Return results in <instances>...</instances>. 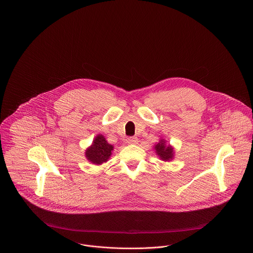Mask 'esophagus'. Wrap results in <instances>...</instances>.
<instances>
[{
  "label": "esophagus",
  "mask_w": 253,
  "mask_h": 253,
  "mask_svg": "<svg viewBox=\"0 0 253 253\" xmlns=\"http://www.w3.org/2000/svg\"><path fill=\"white\" fill-rule=\"evenodd\" d=\"M127 142H128L129 144H137L138 138H137V137H129L128 140H127Z\"/></svg>",
  "instance_id": "esophagus-1"
}]
</instances>
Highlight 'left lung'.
<instances>
[{"mask_svg": "<svg viewBox=\"0 0 253 253\" xmlns=\"http://www.w3.org/2000/svg\"><path fill=\"white\" fill-rule=\"evenodd\" d=\"M155 151L156 154L160 157L163 161H170L174 157V150L172 146L166 145V141L164 139H161L160 142L155 145Z\"/></svg>", "mask_w": 253, "mask_h": 253, "instance_id": "1", "label": "left lung"}]
</instances>
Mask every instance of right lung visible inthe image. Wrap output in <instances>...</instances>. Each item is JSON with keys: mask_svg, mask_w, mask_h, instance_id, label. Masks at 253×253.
Instances as JSON below:
<instances>
[{"mask_svg": "<svg viewBox=\"0 0 253 253\" xmlns=\"http://www.w3.org/2000/svg\"><path fill=\"white\" fill-rule=\"evenodd\" d=\"M113 146L107 143L103 135H97L92 142V145L85 151L86 159L94 165H101L110 158Z\"/></svg>", "mask_w": 253, "mask_h": 253, "instance_id": "add662e5", "label": "right lung"}]
</instances>
